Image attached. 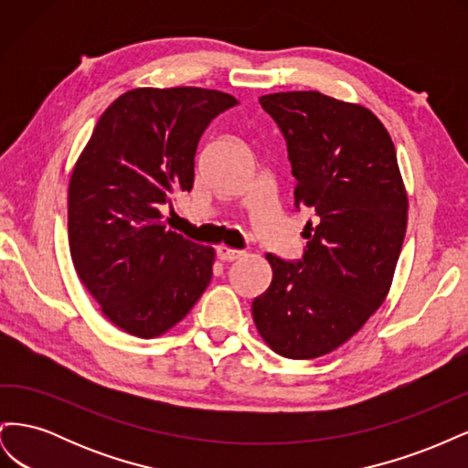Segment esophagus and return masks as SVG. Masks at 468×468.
<instances>
[{
    "label": "esophagus",
    "instance_id": "esophagus-1",
    "mask_svg": "<svg viewBox=\"0 0 468 468\" xmlns=\"http://www.w3.org/2000/svg\"><path fill=\"white\" fill-rule=\"evenodd\" d=\"M244 253L242 251H238V250H232V248H226V246H220V248H217V258L220 260V261H236V260H239L242 258Z\"/></svg>",
    "mask_w": 468,
    "mask_h": 468
}]
</instances>
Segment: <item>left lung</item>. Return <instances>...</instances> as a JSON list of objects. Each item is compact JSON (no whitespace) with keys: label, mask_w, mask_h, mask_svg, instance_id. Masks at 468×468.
Wrapping results in <instances>:
<instances>
[{"label":"left lung","mask_w":468,"mask_h":468,"mask_svg":"<svg viewBox=\"0 0 468 468\" xmlns=\"http://www.w3.org/2000/svg\"><path fill=\"white\" fill-rule=\"evenodd\" d=\"M260 103L287 143L294 208L313 218L301 260L265 256L273 279L251 314L279 356L314 359L346 344L385 301L408 197L390 134L369 109L318 91L271 93Z\"/></svg>","instance_id":"obj_1"}]
</instances>
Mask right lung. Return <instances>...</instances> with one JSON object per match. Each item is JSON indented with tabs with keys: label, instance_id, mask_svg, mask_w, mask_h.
Returning a JSON list of instances; mask_svg holds the SVG:
<instances>
[{
	"label": "right lung",
	"instance_id": "obj_1",
	"mask_svg": "<svg viewBox=\"0 0 468 468\" xmlns=\"http://www.w3.org/2000/svg\"><path fill=\"white\" fill-rule=\"evenodd\" d=\"M238 105L201 88L122 93L97 121L68 189L76 271L103 314L138 337L167 332L212 277L215 250L165 229L162 208L191 191L210 121Z\"/></svg>",
	"mask_w": 468,
	"mask_h": 468
}]
</instances>
